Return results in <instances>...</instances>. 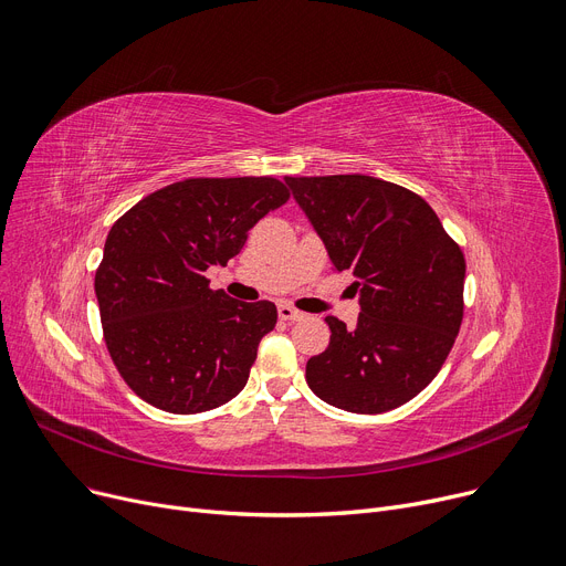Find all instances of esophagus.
Segmentation results:
<instances>
[{
	"label": "esophagus",
	"mask_w": 566,
	"mask_h": 566,
	"mask_svg": "<svg viewBox=\"0 0 566 566\" xmlns=\"http://www.w3.org/2000/svg\"><path fill=\"white\" fill-rule=\"evenodd\" d=\"M277 314H280L282 322H301V318L305 316L301 310L291 307V305H286V303H280V305H277Z\"/></svg>",
	"instance_id": "obj_1"
}]
</instances>
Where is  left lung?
I'll use <instances>...</instances> for the list:
<instances>
[{
  "label": "left lung",
  "instance_id": "left-lung-1",
  "mask_svg": "<svg viewBox=\"0 0 566 566\" xmlns=\"http://www.w3.org/2000/svg\"><path fill=\"white\" fill-rule=\"evenodd\" d=\"M322 235L333 270L360 289L358 324L326 316L331 344L305 367L324 402L381 413L409 402L444 365L464 312V254L434 210L373 176L284 178Z\"/></svg>",
  "mask_w": 566,
  "mask_h": 566
}]
</instances>
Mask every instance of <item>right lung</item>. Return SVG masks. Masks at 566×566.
Segmentation results:
<instances>
[{
    "label": "right lung",
    "mask_w": 566,
    "mask_h": 566,
    "mask_svg": "<svg viewBox=\"0 0 566 566\" xmlns=\"http://www.w3.org/2000/svg\"><path fill=\"white\" fill-rule=\"evenodd\" d=\"M289 196L270 176L187 178L147 193L113 224L94 291L108 354L140 400L201 413L248 384L277 307L229 298L210 289L206 270L227 265Z\"/></svg>",
    "instance_id": "add662e5"
}]
</instances>
